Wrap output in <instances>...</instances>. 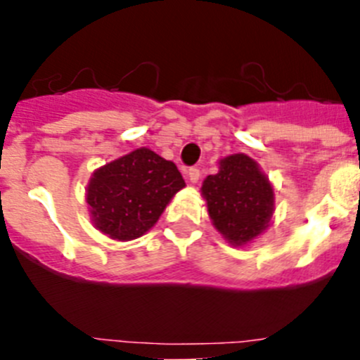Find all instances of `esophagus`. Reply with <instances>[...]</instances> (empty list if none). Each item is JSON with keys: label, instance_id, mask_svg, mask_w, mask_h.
<instances>
[{"label": "esophagus", "instance_id": "esophagus-1", "mask_svg": "<svg viewBox=\"0 0 360 360\" xmlns=\"http://www.w3.org/2000/svg\"><path fill=\"white\" fill-rule=\"evenodd\" d=\"M187 176H189L191 184L198 182V180H200V169H198V167H189V171H187Z\"/></svg>", "mask_w": 360, "mask_h": 360}]
</instances>
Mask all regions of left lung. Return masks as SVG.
Segmentation results:
<instances>
[{
    "mask_svg": "<svg viewBox=\"0 0 360 360\" xmlns=\"http://www.w3.org/2000/svg\"><path fill=\"white\" fill-rule=\"evenodd\" d=\"M212 225L231 245L250 243L269 227L274 189L257 162L238 153L219 160V171L203 180Z\"/></svg>",
    "mask_w": 360,
    "mask_h": 360,
    "instance_id": "obj_1",
    "label": "left lung"
}]
</instances>
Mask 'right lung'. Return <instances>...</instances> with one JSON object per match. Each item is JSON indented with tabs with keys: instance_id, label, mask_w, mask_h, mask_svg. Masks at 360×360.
Returning a JSON list of instances; mask_svg holds the SVG:
<instances>
[{
	"instance_id": "1",
	"label": "right lung",
	"mask_w": 360,
	"mask_h": 360,
	"mask_svg": "<svg viewBox=\"0 0 360 360\" xmlns=\"http://www.w3.org/2000/svg\"><path fill=\"white\" fill-rule=\"evenodd\" d=\"M182 187L186 182L173 162L139 148L91 174L86 202L98 231L111 240L129 241L157 224Z\"/></svg>"
}]
</instances>
